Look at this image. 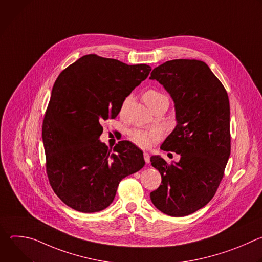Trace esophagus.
<instances>
[{
    "mask_svg": "<svg viewBox=\"0 0 262 262\" xmlns=\"http://www.w3.org/2000/svg\"><path fill=\"white\" fill-rule=\"evenodd\" d=\"M143 156H144V160H145V163H146V164L150 163V156H149L148 152H144Z\"/></svg>",
    "mask_w": 262,
    "mask_h": 262,
    "instance_id": "esophagus-1",
    "label": "esophagus"
}]
</instances>
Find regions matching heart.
<instances>
[{
    "label": "heart",
    "instance_id": "1",
    "mask_svg": "<svg viewBox=\"0 0 262 262\" xmlns=\"http://www.w3.org/2000/svg\"><path fill=\"white\" fill-rule=\"evenodd\" d=\"M144 101L145 103L149 106L152 107L155 104H157L159 101L164 100V99H168L167 96L163 93H161L160 91L150 89L147 90L144 95H143ZM129 101V97H126L122 103L121 110L123 111L124 107L126 106V104ZM161 130L158 128H154V129H133L129 132V138L132 140V142L134 144H136L137 146H139L140 148H149L151 147L157 141L160 140L161 138Z\"/></svg>",
    "mask_w": 262,
    "mask_h": 262
}]
</instances>
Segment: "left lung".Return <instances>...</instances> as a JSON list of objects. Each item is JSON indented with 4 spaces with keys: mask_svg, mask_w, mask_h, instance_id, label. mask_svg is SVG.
Segmentation results:
<instances>
[{
    "mask_svg": "<svg viewBox=\"0 0 262 262\" xmlns=\"http://www.w3.org/2000/svg\"><path fill=\"white\" fill-rule=\"evenodd\" d=\"M150 80L164 86L174 101L176 126L161 146L180 155L168 165L150 158L162 184L150 193L155 206L171 216H184L214 196L230 156L228 94L206 63L175 59L156 67Z\"/></svg>",
    "mask_w": 262,
    "mask_h": 262,
    "instance_id": "left-lung-1",
    "label": "left lung"
}]
</instances>
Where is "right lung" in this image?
<instances>
[{"label":"right lung","mask_w":262,"mask_h":262,"mask_svg":"<svg viewBox=\"0 0 262 262\" xmlns=\"http://www.w3.org/2000/svg\"><path fill=\"white\" fill-rule=\"evenodd\" d=\"M151 67L86 55L56 80L42 124L47 173L55 194L69 207L96 212L113 202L119 182L145 165L129 141L108 149L101 122L115 118Z\"/></svg>","instance_id":"obj_1"}]
</instances>
